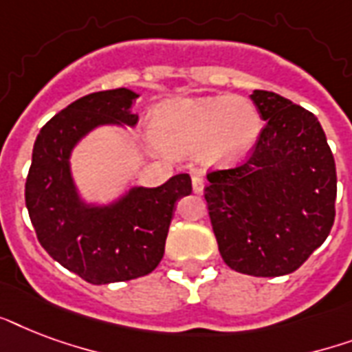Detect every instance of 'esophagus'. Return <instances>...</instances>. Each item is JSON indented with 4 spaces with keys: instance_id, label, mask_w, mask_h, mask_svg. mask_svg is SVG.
<instances>
[{
    "instance_id": "esophagus-1",
    "label": "esophagus",
    "mask_w": 352,
    "mask_h": 352,
    "mask_svg": "<svg viewBox=\"0 0 352 352\" xmlns=\"http://www.w3.org/2000/svg\"><path fill=\"white\" fill-rule=\"evenodd\" d=\"M192 186H193V193L201 195V193H203V190H204V179H201V177H193Z\"/></svg>"
}]
</instances>
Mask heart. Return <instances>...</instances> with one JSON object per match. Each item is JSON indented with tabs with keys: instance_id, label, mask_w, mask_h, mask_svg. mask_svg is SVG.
<instances>
[{
	"instance_id": "b5f03b06",
	"label": "heart",
	"mask_w": 352,
	"mask_h": 352,
	"mask_svg": "<svg viewBox=\"0 0 352 352\" xmlns=\"http://www.w3.org/2000/svg\"><path fill=\"white\" fill-rule=\"evenodd\" d=\"M155 137L171 153L203 149L212 162H228L254 148L261 118L250 100L241 96H210L166 104L155 117Z\"/></svg>"
}]
</instances>
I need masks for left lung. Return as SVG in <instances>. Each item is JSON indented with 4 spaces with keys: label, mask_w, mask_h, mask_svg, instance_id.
Returning a JSON list of instances; mask_svg holds the SVG:
<instances>
[{
    "label": "left lung",
    "mask_w": 352,
    "mask_h": 352,
    "mask_svg": "<svg viewBox=\"0 0 352 352\" xmlns=\"http://www.w3.org/2000/svg\"><path fill=\"white\" fill-rule=\"evenodd\" d=\"M252 100L265 127L245 162L206 173L204 199L232 270L276 278L298 270L336 215V164L318 118L270 91Z\"/></svg>",
    "instance_id": "obj_1"
}]
</instances>
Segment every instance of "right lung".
Listing matches in <instances>:
<instances>
[{
	"label": "right lung",
	"mask_w": 352,
	"mask_h": 352,
	"mask_svg": "<svg viewBox=\"0 0 352 352\" xmlns=\"http://www.w3.org/2000/svg\"><path fill=\"white\" fill-rule=\"evenodd\" d=\"M137 93L111 89L82 96L38 133L25 182V204L40 245L62 267L87 283L142 278L164 256L175 203L192 193V179L179 173L157 188H133L113 206L80 203L69 155L80 137L98 124L135 126L129 111Z\"/></svg>",
	"instance_id": "obj_1"
}]
</instances>
